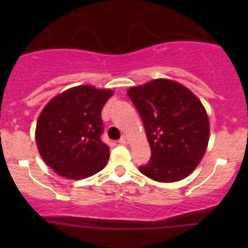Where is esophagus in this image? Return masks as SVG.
<instances>
[{
	"label": "esophagus",
	"instance_id": "1",
	"mask_svg": "<svg viewBox=\"0 0 248 248\" xmlns=\"http://www.w3.org/2000/svg\"><path fill=\"white\" fill-rule=\"evenodd\" d=\"M119 143L123 144V145H126V144H129V138L126 135H124V137H122L119 139Z\"/></svg>",
	"mask_w": 248,
	"mask_h": 248
}]
</instances>
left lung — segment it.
<instances>
[{"label":"left lung","mask_w":248,"mask_h":248,"mask_svg":"<svg viewBox=\"0 0 248 248\" xmlns=\"http://www.w3.org/2000/svg\"><path fill=\"white\" fill-rule=\"evenodd\" d=\"M128 95L139 111L151 149L141 174L159 183L189 176L202 159L210 124L203 105L191 91L169 79L131 87Z\"/></svg>","instance_id":"1"}]
</instances>
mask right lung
I'll return each mask as SVG.
<instances>
[{
  "label": "right lung",
  "mask_w": 248,
  "mask_h": 248,
  "mask_svg": "<svg viewBox=\"0 0 248 248\" xmlns=\"http://www.w3.org/2000/svg\"><path fill=\"white\" fill-rule=\"evenodd\" d=\"M111 95L109 89L78 85L54 97L39 114L37 146L57 174L79 180L107 165L109 148L100 139L102 109Z\"/></svg>",
  "instance_id": "obj_1"
}]
</instances>
